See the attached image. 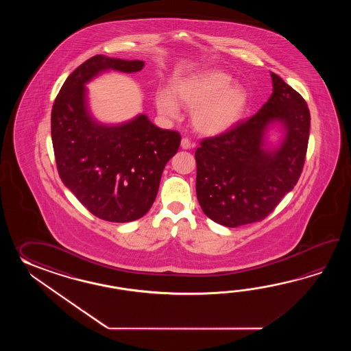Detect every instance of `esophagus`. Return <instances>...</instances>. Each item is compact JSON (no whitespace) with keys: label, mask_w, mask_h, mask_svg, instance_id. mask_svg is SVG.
I'll return each mask as SVG.
<instances>
[{"label":"esophagus","mask_w":351,"mask_h":351,"mask_svg":"<svg viewBox=\"0 0 351 351\" xmlns=\"http://www.w3.org/2000/svg\"><path fill=\"white\" fill-rule=\"evenodd\" d=\"M180 147H182V149H191V148H193L194 144L191 143L188 138H183L180 142Z\"/></svg>","instance_id":"esophagus-1"}]
</instances>
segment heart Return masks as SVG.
I'll list each match as a JSON object with an SVG mask.
<instances>
[{
    "label": "heart",
    "instance_id": "obj_1",
    "mask_svg": "<svg viewBox=\"0 0 351 351\" xmlns=\"http://www.w3.org/2000/svg\"><path fill=\"white\" fill-rule=\"evenodd\" d=\"M232 80L231 75L221 70L188 75L173 82L172 91H158L157 109L168 118H178L179 102L192 110L191 119L198 133L224 134L242 120L250 103L246 86Z\"/></svg>",
    "mask_w": 351,
    "mask_h": 351
}]
</instances>
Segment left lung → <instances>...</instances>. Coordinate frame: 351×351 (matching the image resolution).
Listing matches in <instances>:
<instances>
[{"instance_id":"obj_1","label":"left lung","mask_w":351,"mask_h":351,"mask_svg":"<svg viewBox=\"0 0 351 351\" xmlns=\"http://www.w3.org/2000/svg\"><path fill=\"white\" fill-rule=\"evenodd\" d=\"M272 94L252 118L202 141L195 150V192L206 216L224 227L254 223L296 186L305 162L310 112L275 73ZM272 130L280 134L270 141Z\"/></svg>"}]
</instances>
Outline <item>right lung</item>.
Returning <instances> with one entry per match:
<instances>
[{
  "mask_svg": "<svg viewBox=\"0 0 351 351\" xmlns=\"http://www.w3.org/2000/svg\"><path fill=\"white\" fill-rule=\"evenodd\" d=\"M141 60L97 55L67 77L53 103L51 139L62 183L104 221L142 218L156 201L162 173L178 152L180 135L156 127L145 114L118 124L91 112L86 84L106 71L138 73Z\"/></svg>",
  "mask_w": 351,
  "mask_h": 351,
  "instance_id": "add662e5",
  "label": "right lung"
}]
</instances>
